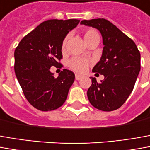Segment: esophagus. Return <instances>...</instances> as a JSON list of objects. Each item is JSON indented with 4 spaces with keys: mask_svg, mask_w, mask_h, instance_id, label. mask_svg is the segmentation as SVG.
Wrapping results in <instances>:
<instances>
[{
    "mask_svg": "<svg viewBox=\"0 0 150 150\" xmlns=\"http://www.w3.org/2000/svg\"><path fill=\"white\" fill-rule=\"evenodd\" d=\"M75 78H76V80H80L81 78H82V76H81V75H78V74H76Z\"/></svg>",
    "mask_w": 150,
    "mask_h": 150,
    "instance_id": "obj_1",
    "label": "esophagus"
}]
</instances>
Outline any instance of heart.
I'll list each match as a JSON object with an SVG mask.
<instances>
[{"mask_svg": "<svg viewBox=\"0 0 150 150\" xmlns=\"http://www.w3.org/2000/svg\"><path fill=\"white\" fill-rule=\"evenodd\" d=\"M99 34L97 33L96 31L93 29H89L86 30L85 33H84V40L86 42H87L90 41L91 39H92L95 37H98ZM67 42H68V37L64 39V41L62 42V50L64 51L66 49V45H67ZM89 65V62L85 59H81V58H73L71 59L69 62V68L71 69H73V71L77 72V73H84L87 67Z\"/></svg>", "mask_w": 150, "mask_h": 150, "instance_id": "heart-1", "label": "heart"}]
</instances>
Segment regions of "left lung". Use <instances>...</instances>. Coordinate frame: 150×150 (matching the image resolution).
Returning <instances> with one entry per match:
<instances>
[{
    "label": "left lung",
    "instance_id": "1",
    "mask_svg": "<svg viewBox=\"0 0 150 150\" xmlns=\"http://www.w3.org/2000/svg\"><path fill=\"white\" fill-rule=\"evenodd\" d=\"M81 24L99 30L104 45L102 56L92 72L104 75L105 78L99 83L95 77H91L89 101L102 111L116 110L124 104L134 88L140 71V51L131 38L107 19L82 20Z\"/></svg>",
    "mask_w": 150,
    "mask_h": 150
}]
</instances>
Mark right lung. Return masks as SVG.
Instances as JSON below:
<instances>
[{
	"label": "right lung",
	"mask_w": 150,
	"mask_h": 150,
	"mask_svg": "<svg viewBox=\"0 0 150 150\" xmlns=\"http://www.w3.org/2000/svg\"><path fill=\"white\" fill-rule=\"evenodd\" d=\"M78 19H50L42 23L14 50V72L26 99L34 108L51 111L64 103L75 75L63 69L58 77L50 68H61L62 42Z\"/></svg>",
	"instance_id": "obj_1"
}]
</instances>
